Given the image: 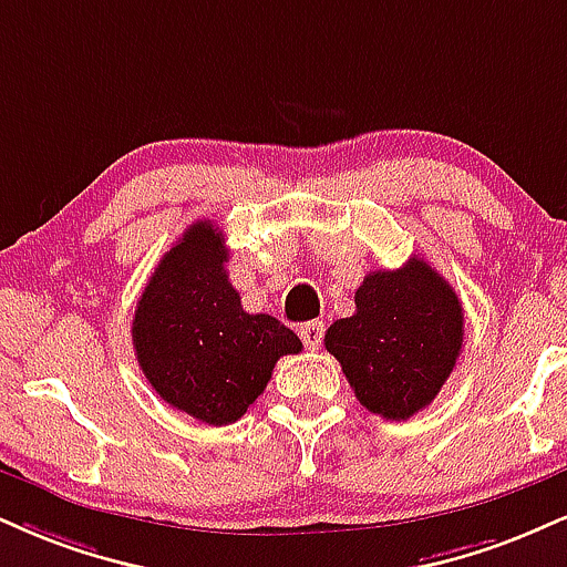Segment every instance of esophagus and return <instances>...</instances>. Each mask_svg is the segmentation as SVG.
I'll use <instances>...</instances> for the list:
<instances>
[{
    "instance_id": "esophagus-1",
    "label": "esophagus",
    "mask_w": 567,
    "mask_h": 567,
    "mask_svg": "<svg viewBox=\"0 0 567 567\" xmlns=\"http://www.w3.org/2000/svg\"><path fill=\"white\" fill-rule=\"evenodd\" d=\"M298 336L306 343V349L317 351L319 346H322V336H324V324L322 322H306L301 330H298Z\"/></svg>"
}]
</instances>
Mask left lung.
Instances as JSON below:
<instances>
[{
    "label": "left lung",
    "instance_id": "obj_1",
    "mask_svg": "<svg viewBox=\"0 0 567 567\" xmlns=\"http://www.w3.org/2000/svg\"><path fill=\"white\" fill-rule=\"evenodd\" d=\"M353 317L327 327L324 349L343 367L359 404L385 420H409L439 395L465 336L452 285L422 258L370 271Z\"/></svg>",
    "mask_w": 567,
    "mask_h": 567
}]
</instances>
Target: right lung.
<instances>
[{"instance_id":"obj_1","label":"right lung","mask_w":567,"mask_h":567,"mask_svg":"<svg viewBox=\"0 0 567 567\" xmlns=\"http://www.w3.org/2000/svg\"><path fill=\"white\" fill-rule=\"evenodd\" d=\"M224 235L195 221L161 258L136 303L132 340L147 383L166 404L206 425H231L269 383L296 332L269 313L243 311Z\"/></svg>"}]
</instances>
